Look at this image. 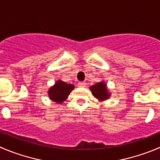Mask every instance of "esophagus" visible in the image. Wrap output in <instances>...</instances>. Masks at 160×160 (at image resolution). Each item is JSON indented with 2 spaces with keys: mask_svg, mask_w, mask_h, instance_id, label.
Returning <instances> with one entry per match:
<instances>
[{
  "mask_svg": "<svg viewBox=\"0 0 160 160\" xmlns=\"http://www.w3.org/2000/svg\"><path fill=\"white\" fill-rule=\"evenodd\" d=\"M85 86H86V82H78L79 87H85Z\"/></svg>",
  "mask_w": 160,
  "mask_h": 160,
  "instance_id": "1",
  "label": "esophagus"
}]
</instances>
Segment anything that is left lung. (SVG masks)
<instances>
[{"label": "left lung", "mask_w": 160, "mask_h": 160, "mask_svg": "<svg viewBox=\"0 0 160 160\" xmlns=\"http://www.w3.org/2000/svg\"><path fill=\"white\" fill-rule=\"evenodd\" d=\"M89 89L92 92L93 97L97 98L99 101H104L111 97V92L108 89L107 85L103 81L90 86Z\"/></svg>", "instance_id": "obj_1"}]
</instances>
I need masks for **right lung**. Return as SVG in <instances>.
<instances>
[{"label": "right lung", "mask_w": 160, "mask_h": 160, "mask_svg": "<svg viewBox=\"0 0 160 160\" xmlns=\"http://www.w3.org/2000/svg\"><path fill=\"white\" fill-rule=\"evenodd\" d=\"M74 89L72 84H68L62 80H58L55 82L48 91L49 99L57 104H61L67 100L71 91Z\"/></svg>", "instance_id": "obj_1"}]
</instances>
